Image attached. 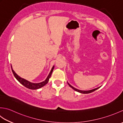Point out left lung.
<instances>
[{
    "mask_svg": "<svg viewBox=\"0 0 123 123\" xmlns=\"http://www.w3.org/2000/svg\"><path fill=\"white\" fill-rule=\"evenodd\" d=\"M68 85H69V86H70V87H71V88H72L75 91H77V92H80V93H91V92H93V91H94L96 90L97 89H99V88L100 87H98V88H97L93 89L90 90H81L77 89L75 88H74V87H72V86L71 85H70L68 82Z\"/></svg>",
    "mask_w": 123,
    "mask_h": 123,
    "instance_id": "1",
    "label": "left lung"
}]
</instances>
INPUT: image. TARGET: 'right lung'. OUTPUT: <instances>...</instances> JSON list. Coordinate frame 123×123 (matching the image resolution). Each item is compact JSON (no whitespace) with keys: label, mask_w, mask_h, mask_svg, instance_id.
Returning a JSON list of instances; mask_svg holds the SVG:
<instances>
[{"label":"right lung","mask_w":123,"mask_h":123,"mask_svg":"<svg viewBox=\"0 0 123 123\" xmlns=\"http://www.w3.org/2000/svg\"><path fill=\"white\" fill-rule=\"evenodd\" d=\"M11 67H12V72L13 73V74H14V75L15 76L16 79L18 81L21 83L22 85L25 86V87L30 89L35 90V89H39V88L43 87V86H44L46 84H47V83H48L49 81V79L50 78V77L51 76V74H52V72H53V69L54 68V66H53V67H52L50 72H49V74L48 77L46 78V79L45 80V81H44L40 82V83L31 82L26 79H23V78L20 77L19 75L16 74L15 72L14 71V70L12 69V66H11Z\"/></svg>","instance_id":"obj_1"}]
</instances>
